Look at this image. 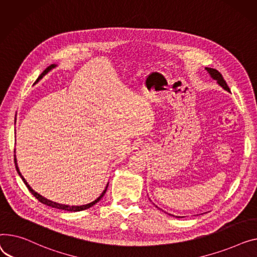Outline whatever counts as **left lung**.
<instances>
[{
  "label": "left lung",
  "instance_id": "left-lung-1",
  "mask_svg": "<svg viewBox=\"0 0 257 257\" xmlns=\"http://www.w3.org/2000/svg\"><path fill=\"white\" fill-rule=\"evenodd\" d=\"M205 69H206V71L208 72V74L210 75V78L214 79L215 81H217V83H218L224 90H226V91H230L229 87L227 86V84H226L225 80H224L223 77H222V74H221L217 69L209 68V67H205ZM169 215H170V214H169ZM173 217H174V216H173ZM176 218H179V217L176 216Z\"/></svg>",
  "mask_w": 257,
  "mask_h": 257
}]
</instances>
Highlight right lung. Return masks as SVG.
<instances>
[{
	"mask_svg": "<svg viewBox=\"0 0 257 257\" xmlns=\"http://www.w3.org/2000/svg\"><path fill=\"white\" fill-rule=\"evenodd\" d=\"M57 65L56 64H52V65H50L47 69H45L39 77H38V79L36 80V82L35 83H37L39 80H41L45 74H47L49 71H51L53 68H55ZM14 153H15V150H14ZM14 163H15V168H17V170H18V173L20 174V176L22 177V179H23V182L25 183V185L27 186V188L29 189V191L31 192L35 197L41 202V203H43V204H45V205H49V206H52V207H55V208H58V209H63V210H67V212H80V210H84V209H87V208H89V207H91V206H93L95 203H97L102 197H103V195H104V193H105V191H107V189H108V185H109V183L107 184V186H105V188H104V190L102 191V193L98 196V197L94 200V201H92V202H90V203H88V204H84V205H67V204H61V203H58V202H55V201H52V200H50V199H47L45 197H43V196H41L40 194H38L37 192H35L31 187H30V185L27 183V180L24 178V176L22 175V173H21V171H20V169H19V166H18V161H17V157H15V155H14Z\"/></svg>",
	"mask_w": 257,
	"mask_h": 257,
	"instance_id": "obj_1",
	"label": "right lung"
}]
</instances>
